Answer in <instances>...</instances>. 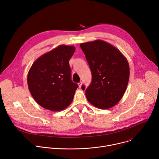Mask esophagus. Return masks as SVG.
Returning <instances> with one entry per match:
<instances>
[{"instance_id":"1","label":"esophagus","mask_w":159,"mask_h":159,"mask_svg":"<svg viewBox=\"0 0 159 159\" xmlns=\"http://www.w3.org/2000/svg\"><path fill=\"white\" fill-rule=\"evenodd\" d=\"M82 82H79V84H78V85H79V87H81V86H82Z\"/></svg>"}]
</instances>
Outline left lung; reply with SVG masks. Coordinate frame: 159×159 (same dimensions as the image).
I'll return each instance as SVG.
<instances>
[{
  "mask_svg": "<svg viewBox=\"0 0 159 159\" xmlns=\"http://www.w3.org/2000/svg\"><path fill=\"white\" fill-rule=\"evenodd\" d=\"M80 47L92 73V81L85 89L87 101L95 107L107 109L123 96L128 84L129 67L121 52L112 44L95 40ZM82 90L85 87L82 85Z\"/></svg>",
  "mask_w": 159,
  "mask_h": 159,
  "instance_id": "8db88e82",
  "label": "left lung"
}]
</instances>
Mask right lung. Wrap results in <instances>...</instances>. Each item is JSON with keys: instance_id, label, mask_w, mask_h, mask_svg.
<instances>
[{"instance_id": "1", "label": "right lung", "mask_w": 159, "mask_h": 159, "mask_svg": "<svg viewBox=\"0 0 159 159\" xmlns=\"http://www.w3.org/2000/svg\"><path fill=\"white\" fill-rule=\"evenodd\" d=\"M74 46L60 45L39 57L28 74V85L36 102L44 109L59 111L73 101L78 85L71 80L69 60Z\"/></svg>"}]
</instances>
